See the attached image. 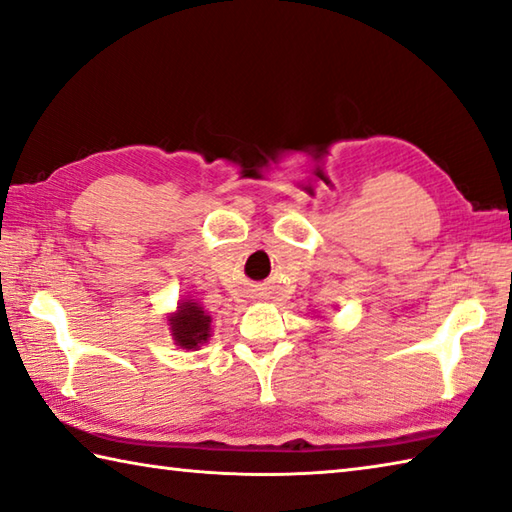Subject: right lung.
Wrapping results in <instances>:
<instances>
[{
	"instance_id": "add662e5",
	"label": "right lung",
	"mask_w": 512,
	"mask_h": 512,
	"mask_svg": "<svg viewBox=\"0 0 512 512\" xmlns=\"http://www.w3.org/2000/svg\"><path fill=\"white\" fill-rule=\"evenodd\" d=\"M171 339L182 350H200L211 336V314L202 307L196 298H182L178 307L167 316Z\"/></svg>"
}]
</instances>
